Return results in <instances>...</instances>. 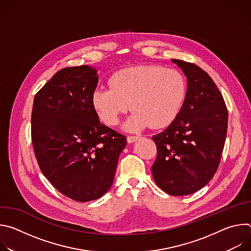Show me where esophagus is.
Instances as JSON below:
<instances>
[{"label":"esophagus","instance_id":"34e87169","mask_svg":"<svg viewBox=\"0 0 251 251\" xmlns=\"http://www.w3.org/2000/svg\"><path fill=\"white\" fill-rule=\"evenodd\" d=\"M139 139L138 136H127V142L128 143H133Z\"/></svg>","mask_w":251,"mask_h":251}]
</instances>
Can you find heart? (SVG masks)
<instances>
[{
  "label": "heart",
  "instance_id": "1",
  "mask_svg": "<svg viewBox=\"0 0 251 251\" xmlns=\"http://www.w3.org/2000/svg\"><path fill=\"white\" fill-rule=\"evenodd\" d=\"M109 83L108 87L94 90V109L104 123L113 126L132 106L134 111L124 123V129L131 132L173 123L187 93L186 80L180 71L153 64L118 70Z\"/></svg>",
  "mask_w": 251,
  "mask_h": 251
}]
</instances>
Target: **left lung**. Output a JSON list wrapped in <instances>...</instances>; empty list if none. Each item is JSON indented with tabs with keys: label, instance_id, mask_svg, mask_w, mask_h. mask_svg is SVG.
Here are the masks:
<instances>
[{
	"label": "left lung",
	"instance_id": "1",
	"mask_svg": "<svg viewBox=\"0 0 251 251\" xmlns=\"http://www.w3.org/2000/svg\"><path fill=\"white\" fill-rule=\"evenodd\" d=\"M172 61L187 76V93L177 117L153 136L157 158L151 170L164 192L187 196L203 188L216 174L228 113L221 91L204 70L184 60Z\"/></svg>",
	"mask_w": 251,
	"mask_h": 251
}]
</instances>
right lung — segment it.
<instances>
[{
	"label": "right lung",
	"instance_id": "1",
	"mask_svg": "<svg viewBox=\"0 0 251 251\" xmlns=\"http://www.w3.org/2000/svg\"><path fill=\"white\" fill-rule=\"evenodd\" d=\"M97 70L65 67L37 93L31 141L40 169L62 195L85 202L101 198L115 176L126 137L101 124L92 104Z\"/></svg>",
	"mask_w": 251,
	"mask_h": 251
}]
</instances>
